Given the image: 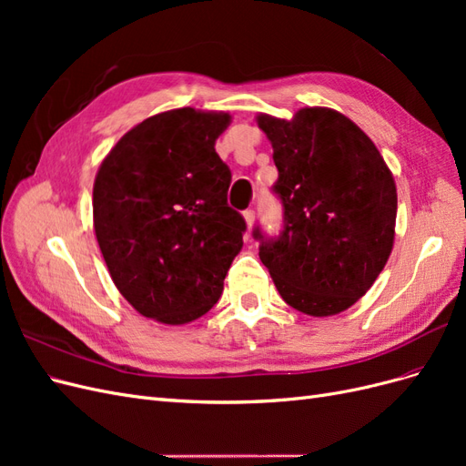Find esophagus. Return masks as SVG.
Masks as SVG:
<instances>
[{
	"instance_id": "1",
	"label": "esophagus",
	"mask_w": 466,
	"mask_h": 466,
	"mask_svg": "<svg viewBox=\"0 0 466 466\" xmlns=\"http://www.w3.org/2000/svg\"><path fill=\"white\" fill-rule=\"evenodd\" d=\"M243 216H245V221H247V225H248V228H250V225L252 223H255V218H257V214H255V209H245L243 211Z\"/></svg>"
}]
</instances>
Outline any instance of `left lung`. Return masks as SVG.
Masks as SVG:
<instances>
[{"label": "left lung", "mask_w": 466, "mask_h": 466, "mask_svg": "<svg viewBox=\"0 0 466 466\" xmlns=\"http://www.w3.org/2000/svg\"><path fill=\"white\" fill-rule=\"evenodd\" d=\"M272 142L281 229L255 225L258 257L281 298L329 317L365 295L394 241L397 187L379 149L330 108H301L293 120L258 116Z\"/></svg>", "instance_id": "1"}]
</instances>
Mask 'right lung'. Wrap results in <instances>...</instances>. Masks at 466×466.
I'll list each match as a JSON object with an SVG mask.
<instances>
[{"label":"right lung","mask_w":466,"mask_h":466,"mask_svg":"<svg viewBox=\"0 0 466 466\" xmlns=\"http://www.w3.org/2000/svg\"><path fill=\"white\" fill-rule=\"evenodd\" d=\"M229 115L177 108L137 124L106 155L93 187L98 247L118 291L165 324L206 315L243 247L216 139Z\"/></svg>","instance_id":"obj_1"}]
</instances>
